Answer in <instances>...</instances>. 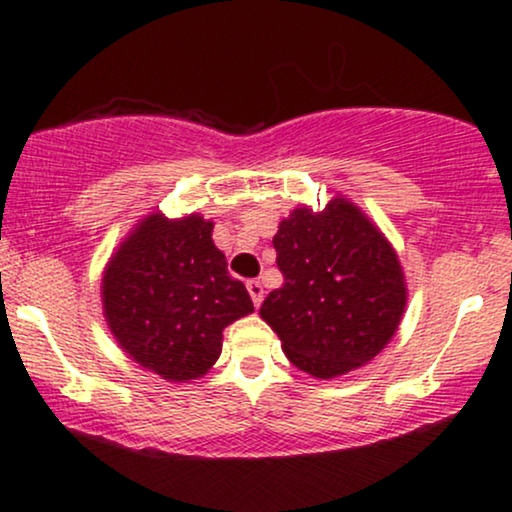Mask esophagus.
<instances>
[{"label":"esophagus","mask_w":512,"mask_h":512,"mask_svg":"<svg viewBox=\"0 0 512 512\" xmlns=\"http://www.w3.org/2000/svg\"><path fill=\"white\" fill-rule=\"evenodd\" d=\"M247 291H249V296H251V300H254V305L258 307L263 303V284L261 282H256V279H251V282H247Z\"/></svg>","instance_id":"esophagus-1"}]
</instances>
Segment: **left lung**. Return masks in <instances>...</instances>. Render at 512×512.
Masks as SVG:
<instances>
[{
	"label": "left lung",
	"mask_w": 512,
	"mask_h": 512,
	"mask_svg": "<svg viewBox=\"0 0 512 512\" xmlns=\"http://www.w3.org/2000/svg\"><path fill=\"white\" fill-rule=\"evenodd\" d=\"M272 244L284 284L261 317L293 366L328 380L382 352L408 296L396 251L359 207L338 195L319 214L293 209Z\"/></svg>",
	"instance_id": "1"
}]
</instances>
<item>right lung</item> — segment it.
<instances>
[{
	"mask_svg": "<svg viewBox=\"0 0 512 512\" xmlns=\"http://www.w3.org/2000/svg\"><path fill=\"white\" fill-rule=\"evenodd\" d=\"M198 214H151L121 244L102 279L104 317L139 366L170 382L202 377L221 354L223 328L254 312L240 279L228 275Z\"/></svg>",
	"mask_w": 512,
	"mask_h": 512,
	"instance_id": "add662e5",
	"label": "right lung"
}]
</instances>
